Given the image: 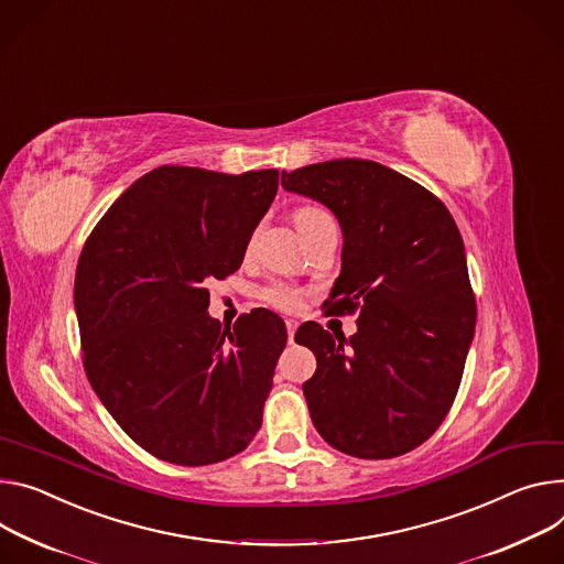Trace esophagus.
<instances>
[{
  "label": "esophagus",
  "mask_w": 564,
  "mask_h": 564,
  "mask_svg": "<svg viewBox=\"0 0 564 564\" xmlns=\"http://www.w3.org/2000/svg\"><path fill=\"white\" fill-rule=\"evenodd\" d=\"M285 328H288V337H290V341H292L294 330H296V322H294V319H288V322H285Z\"/></svg>",
  "instance_id": "1"
}]
</instances>
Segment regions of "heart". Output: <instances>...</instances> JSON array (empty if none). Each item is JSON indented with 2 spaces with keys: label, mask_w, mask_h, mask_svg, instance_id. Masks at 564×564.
I'll list each match as a JSON object with an SVG mask.
<instances>
[{
  "label": "heart",
  "mask_w": 564,
  "mask_h": 564,
  "mask_svg": "<svg viewBox=\"0 0 564 564\" xmlns=\"http://www.w3.org/2000/svg\"><path fill=\"white\" fill-rule=\"evenodd\" d=\"M294 220H296V227L301 231V236L311 234L319 227H326V225H335L333 216L322 209V207H301L294 212ZM263 301H268L270 305H274V308L279 311H285V313H296L301 308V290L292 288V285H285V283H272L263 290Z\"/></svg>",
  "instance_id": "1"
}]
</instances>
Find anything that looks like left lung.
Wrapping results in <instances>:
<instances>
[{
	"label": "left lung",
	"instance_id": "8db88e82",
	"mask_svg": "<svg viewBox=\"0 0 564 564\" xmlns=\"http://www.w3.org/2000/svg\"><path fill=\"white\" fill-rule=\"evenodd\" d=\"M281 184L337 216L341 274L324 305L357 315L348 339L315 322L294 335L317 357L303 382L317 432L357 458L419 447L449 412L477 322L454 218L425 186L369 160L311 164Z\"/></svg>",
	"mask_w": 564,
	"mask_h": 564
}]
</instances>
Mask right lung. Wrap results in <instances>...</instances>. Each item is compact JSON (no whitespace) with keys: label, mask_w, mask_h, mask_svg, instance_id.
Listing matches in <instances>:
<instances>
[{"label":"right lung","mask_w":564,"mask_h":564,"mask_svg":"<svg viewBox=\"0 0 564 564\" xmlns=\"http://www.w3.org/2000/svg\"><path fill=\"white\" fill-rule=\"evenodd\" d=\"M276 188V169L160 166L83 245L74 303L87 380L119 427L169 464H218L263 423L285 324L256 308L223 330L207 283L240 268Z\"/></svg>","instance_id":"add662e5"}]
</instances>
